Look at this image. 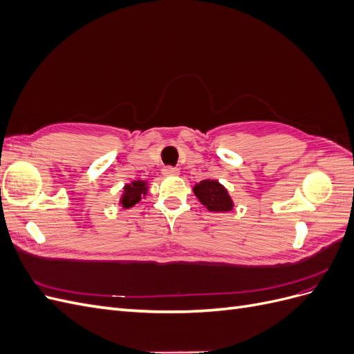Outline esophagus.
<instances>
[{"label": "esophagus", "instance_id": "1", "mask_svg": "<svg viewBox=\"0 0 354 354\" xmlns=\"http://www.w3.org/2000/svg\"><path fill=\"white\" fill-rule=\"evenodd\" d=\"M178 168H174V167H165L164 169H162V174L164 176H178Z\"/></svg>", "mask_w": 354, "mask_h": 354}]
</instances>
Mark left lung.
I'll list each match as a JSON object with an SVG mask.
<instances>
[{
	"mask_svg": "<svg viewBox=\"0 0 354 354\" xmlns=\"http://www.w3.org/2000/svg\"><path fill=\"white\" fill-rule=\"evenodd\" d=\"M194 194L208 211L224 212L233 209V201L227 189L220 185L217 180H202L195 185Z\"/></svg>",
	"mask_w": 354,
	"mask_h": 354,
	"instance_id": "left-lung-1",
	"label": "left lung"
}]
</instances>
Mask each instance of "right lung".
I'll return each instance as SVG.
<instances>
[{"label": "right lung", "instance_id": "add662e5", "mask_svg": "<svg viewBox=\"0 0 354 354\" xmlns=\"http://www.w3.org/2000/svg\"><path fill=\"white\" fill-rule=\"evenodd\" d=\"M147 194V181L143 180H136L124 186L122 196L120 199V203L122 208H131L136 203L140 202L142 196H146Z\"/></svg>", "mask_w": 354, "mask_h": 354}]
</instances>
